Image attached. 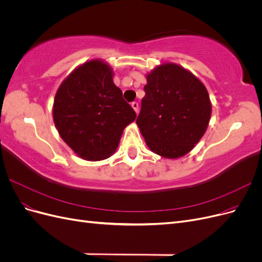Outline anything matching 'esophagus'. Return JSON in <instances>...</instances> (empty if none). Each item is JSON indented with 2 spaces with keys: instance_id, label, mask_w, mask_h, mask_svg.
Here are the masks:
<instances>
[{
  "instance_id": "esophagus-1",
  "label": "esophagus",
  "mask_w": 262,
  "mask_h": 262,
  "mask_svg": "<svg viewBox=\"0 0 262 262\" xmlns=\"http://www.w3.org/2000/svg\"><path fill=\"white\" fill-rule=\"evenodd\" d=\"M131 106H132V108L134 109V112H136V113L138 114V113H139V102L133 101L132 104H131Z\"/></svg>"
}]
</instances>
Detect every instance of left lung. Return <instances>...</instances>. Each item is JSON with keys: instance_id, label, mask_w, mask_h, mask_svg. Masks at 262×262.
Here are the masks:
<instances>
[{"instance_id": "left-lung-1", "label": "left lung", "mask_w": 262, "mask_h": 262, "mask_svg": "<svg viewBox=\"0 0 262 262\" xmlns=\"http://www.w3.org/2000/svg\"><path fill=\"white\" fill-rule=\"evenodd\" d=\"M137 124L150 150L167 158L186 155L208 128L211 102L205 86L173 63L147 77Z\"/></svg>"}]
</instances>
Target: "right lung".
I'll use <instances>...</instances> for the list:
<instances>
[{
    "mask_svg": "<svg viewBox=\"0 0 262 262\" xmlns=\"http://www.w3.org/2000/svg\"><path fill=\"white\" fill-rule=\"evenodd\" d=\"M137 114L114 84L113 70L92 60L75 69L55 94L53 120L63 141L87 161H101L117 149L123 129Z\"/></svg>",
    "mask_w": 262,
    "mask_h": 262,
    "instance_id": "obj_1",
    "label": "right lung"
}]
</instances>
